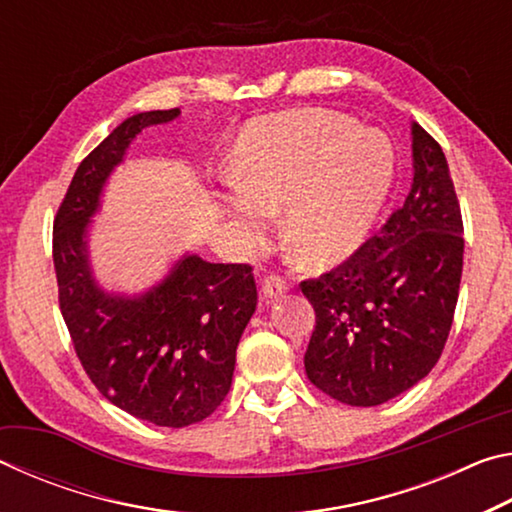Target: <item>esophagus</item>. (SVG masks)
<instances>
[{"instance_id":"1","label":"esophagus","mask_w":512,"mask_h":512,"mask_svg":"<svg viewBox=\"0 0 512 512\" xmlns=\"http://www.w3.org/2000/svg\"><path fill=\"white\" fill-rule=\"evenodd\" d=\"M287 289H289L287 277H282V275H277V273L266 275V280L262 284V291H264L266 298H280Z\"/></svg>"}]
</instances>
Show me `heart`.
Segmentation results:
<instances>
[{
    "mask_svg": "<svg viewBox=\"0 0 512 512\" xmlns=\"http://www.w3.org/2000/svg\"><path fill=\"white\" fill-rule=\"evenodd\" d=\"M237 192L230 214L262 237L268 212L287 205L284 235L302 264L327 266L352 255L393 192L397 151L391 137L329 110L257 119L232 155Z\"/></svg>",
    "mask_w": 512,
    "mask_h": 512,
    "instance_id": "heart-1",
    "label": "heart"
}]
</instances>
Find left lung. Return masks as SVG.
I'll return each mask as SVG.
<instances>
[{"label": "left lung", "instance_id": "obj_1", "mask_svg": "<svg viewBox=\"0 0 512 512\" xmlns=\"http://www.w3.org/2000/svg\"><path fill=\"white\" fill-rule=\"evenodd\" d=\"M413 185L375 237L300 289L316 327L311 384L350 406L393 400L445 350L463 273V216L440 144L413 124Z\"/></svg>", "mask_w": 512, "mask_h": 512}]
</instances>
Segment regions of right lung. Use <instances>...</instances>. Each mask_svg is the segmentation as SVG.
Here are the masks:
<instances>
[{
	"label": "right lung",
	"mask_w": 512,
	"mask_h": 512,
	"mask_svg": "<svg viewBox=\"0 0 512 512\" xmlns=\"http://www.w3.org/2000/svg\"><path fill=\"white\" fill-rule=\"evenodd\" d=\"M178 115L151 110L119 124L79 164L54 216L58 305L85 375L119 409L173 429L205 420L230 391L237 345L257 307L253 266L189 255L144 296L117 298L94 284L85 228L135 135Z\"/></svg>",
	"instance_id": "add662e5"
}]
</instances>
